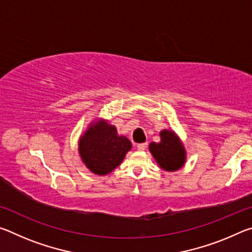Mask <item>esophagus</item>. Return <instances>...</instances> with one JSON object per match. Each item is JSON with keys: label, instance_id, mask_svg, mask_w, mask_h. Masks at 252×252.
Here are the masks:
<instances>
[{"label": "esophagus", "instance_id": "34e87169", "mask_svg": "<svg viewBox=\"0 0 252 252\" xmlns=\"http://www.w3.org/2000/svg\"><path fill=\"white\" fill-rule=\"evenodd\" d=\"M148 147V143L144 142V143H139L138 146H136V148H138L139 151H144Z\"/></svg>", "mask_w": 252, "mask_h": 252}]
</instances>
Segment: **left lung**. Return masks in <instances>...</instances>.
Instances as JSON below:
<instances>
[{"instance_id":"8db88e82","label":"left lung","mask_w":252,"mask_h":252,"mask_svg":"<svg viewBox=\"0 0 252 252\" xmlns=\"http://www.w3.org/2000/svg\"><path fill=\"white\" fill-rule=\"evenodd\" d=\"M161 141L151 142L149 150L152 153L157 163L165 171H176L186 162V149L180 139L173 131L163 130L160 132Z\"/></svg>"}]
</instances>
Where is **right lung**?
Returning <instances> with one entry per match:
<instances>
[{"label":"right lung","instance_id":"1","mask_svg":"<svg viewBox=\"0 0 252 252\" xmlns=\"http://www.w3.org/2000/svg\"><path fill=\"white\" fill-rule=\"evenodd\" d=\"M131 148L130 140L119 135L117 127L105 120L91 123L79 140L81 159L87 168L97 176L112 172L121 164Z\"/></svg>","mask_w":252,"mask_h":252}]
</instances>
